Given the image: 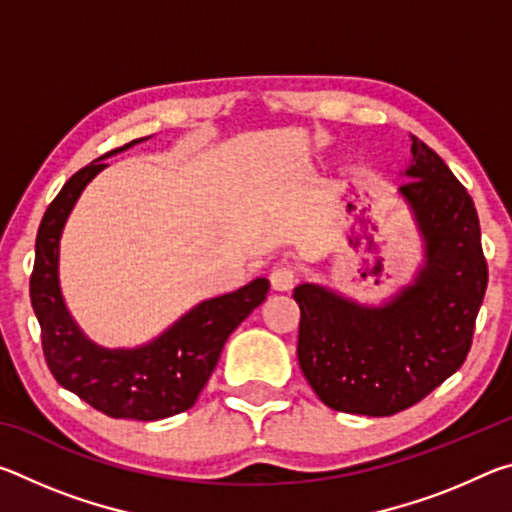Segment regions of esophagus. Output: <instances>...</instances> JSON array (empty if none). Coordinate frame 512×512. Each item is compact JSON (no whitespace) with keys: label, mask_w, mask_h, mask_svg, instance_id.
<instances>
[{"label":"esophagus","mask_w":512,"mask_h":512,"mask_svg":"<svg viewBox=\"0 0 512 512\" xmlns=\"http://www.w3.org/2000/svg\"><path fill=\"white\" fill-rule=\"evenodd\" d=\"M296 280H298V273L291 264L277 266L275 271L271 273V284H273L275 291H289L293 284H296Z\"/></svg>","instance_id":"obj_1"}]
</instances>
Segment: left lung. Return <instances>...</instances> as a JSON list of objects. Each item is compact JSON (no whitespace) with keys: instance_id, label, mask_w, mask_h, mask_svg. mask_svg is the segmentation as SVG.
Listing matches in <instances>:
<instances>
[{"instance_id":"1","label":"left lung","mask_w":512,"mask_h":512,"mask_svg":"<svg viewBox=\"0 0 512 512\" xmlns=\"http://www.w3.org/2000/svg\"><path fill=\"white\" fill-rule=\"evenodd\" d=\"M411 203L427 241V264L391 305L370 309L316 284L293 291L300 307L298 361L329 409L400 413L463 366L488 287V262L472 196L445 160L413 137Z\"/></svg>"}]
</instances>
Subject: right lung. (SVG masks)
Wrapping results in <instances>:
<instances>
[{
  "label": "right lung",
  "instance_id": "1",
  "mask_svg": "<svg viewBox=\"0 0 512 512\" xmlns=\"http://www.w3.org/2000/svg\"><path fill=\"white\" fill-rule=\"evenodd\" d=\"M135 142L140 140L131 144ZM103 167L106 164L97 160L76 171L51 201L38 228L29 287L40 323L42 352L58 384L92 409L110 418L142 422L171 418L194 406L219 363L228 336L266 300L268 280L259 277L244 289L203 302L144 348H97L74 325L60 296L58 239L76 198Z\"/></svg>",
  "mask_w": 512,
  "mask_h": 512
}]
</instances>
